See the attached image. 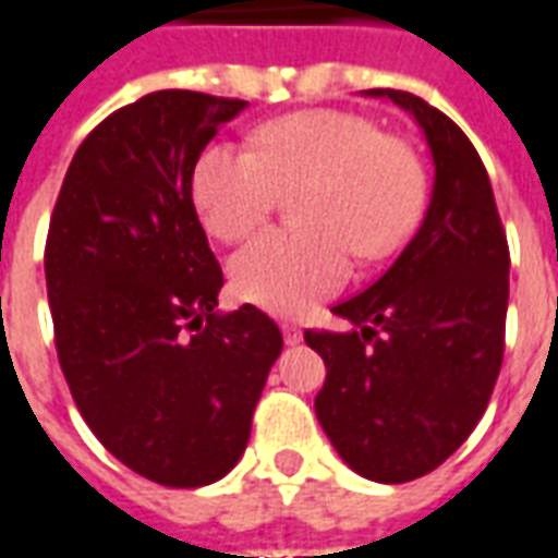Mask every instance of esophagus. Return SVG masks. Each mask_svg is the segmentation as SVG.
<instances>
[{
	"instance_id": "1",
	"label": "esophagus",
	"mask_w": 558,
	"mask_h": 558,
	"mask_svg": "<svg viewBox=\"0 0 558 558\" xmlns=\"http://www.w3.org/2000/svg\"><path fill=\"white\" fill-rule=\"evenodd\" d=\"M283 341H287V344H299V341H302V329L292 326V323H283Z\"/></svg>"
}]
</instances>
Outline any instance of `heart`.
Instances as JSON below:
<instances>
[{"label":"heart","mask_w":558,"mask_h":558,"mask_svg":"<svg viewBox=\"0 0 558 558\" xmlns=\"http://www.w3.org/2000/svg\"><path fill=\"white\" fill-rule=\"evenodd\" d=\"M256 150L208 144L193 169V202L220 241L251 235L278 208L280 190H299L302 229H268L232 263L235 290L253 305L302 314L338 290L353 253L384 259L414 235L426 208L416 154L372 120L311 108L263 123Z\"/></svg>","instance_id":"heart-1"}]
</instances>
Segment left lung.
Instances as JSON below:
<instances>
[{
	"mask_svg": "<svg viewBox=\"0 0 558 558\" xmlns=\"http://www.w3.org/2000/svg\"><path fill=\"white\" fill-rule=\"evenodd\" d=\"M414 114L435 186L399 259L332 314L350 332L307 329L326 362L314 411L350 469L377 483L435 471L489 404L505 356L510 253L496 196L469 135L404 89H365Z\"/></svg>",
	"mask_w": 558,
	"mask_h": 558,
	"instance_id": "obj_1",
	"label": "left lung"
}]
</instances>
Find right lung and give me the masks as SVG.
<instances>
[{
    "instance_id": "add662e5",
    "label": "right lung",
    "mask_w": 558,
    "mask_h": 558,
    "mask_svg": "<svg viewBox=\"0 0 558 558\" xmlns=\"http://www.w3.org/2000/svg\"><path fill=\"white\" fill-rule=\"evenodd\" d=\"M244 108L159 89L105 117L65 171L45 247L77 411L126 469L178 489L235 469L283 350L259 307L214 311L223 271L193 205L196 159Z\"/></svg>"
}]
</instances>
